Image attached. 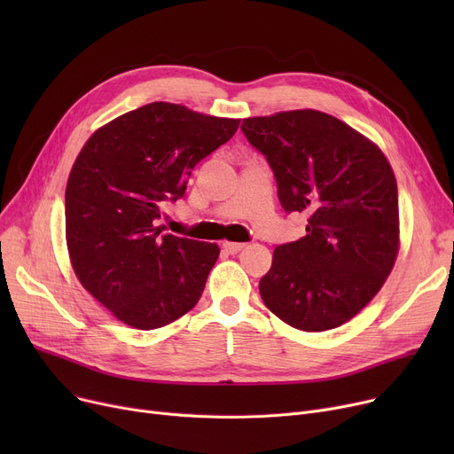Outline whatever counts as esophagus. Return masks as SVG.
<instances>
[{"instance_id":"obj_1","label":"esophagus","mask_w":454,"mask_h":454,"mask_svg":"<svg viewBox=\"0 0 454 454\" xmlns=\"http://www.w3.org/2000/svg\"><path fill=\"white\" fill-rule=\"evenodd\" d=\"M223 248H224V252H228V254H239L243 248H245V245L243 243H223Z\"/></svg>"}]
</instances>
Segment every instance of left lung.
Segmentation results:
<instances>
[{
	"label": "left lung",
	"instance_id": "left-lung-1",
	"mask_svg": "<svg viewBox=\"0 0 454 454\" xmlns=\"http://www.w3.org/2000/svg\"><path fill=\"white\" fill-rule=\"evenodd\" d=\"M265 156L287 213L307 215L305 235L274 250L259 293L301 331L353 318L383 287L399 247L397 184L385 154L340 119L318 110L243 119Z\"/></svg>",
	"mask_w": 454,
	"mask_h": 454
}]
</instances>
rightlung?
Masks as SVG:
<instances>
[{"mask_svg":"<svg viewBox=\"0 0 454 454\" xmlns=\"http://www.w3.org/2000/svg\"><path fill=\"white\" fill-rule=\"evenodd\" d=\"M239 119L151 103L95 132L66 187V241L82 287L115 318L156 329L193 309L219 257L213 243L163 233L165 202L185 195L193 167Z\"/></svg>","mask_w":454,"mask_h":454,"instance_id":"obj_1","label":"right lung"}]
</instances>
